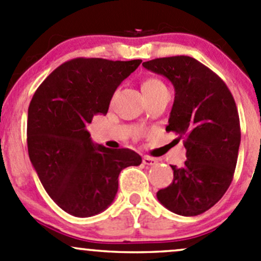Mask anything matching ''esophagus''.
I'll use <instances>...</instances> for the list:
<instances>
[{"instance_id": "esophagus-1", "label": "esophagus", "mask_w": 261, "mask_h": 261, "mask_svg": "<svg viewBox=\"0 0 261 261\" xmlns=\"http://www.w3.org/2000/svg\"><path fill=\"white\" fill-rule=\"evenodd\" d=\"M143 163H144V164H145V165H154V164H156L158 160L154 159V158L144 156V158H143Z\"/></svg>"}]
</instances>
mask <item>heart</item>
<instances>
[{
  "label": "heart",
  "instance_id": "1",
  "mask_svg": "<svg viewBox=\"0 0 261 261\" xmlns=\"http://www.w3.org/2000/svg\"><path fill=\"white\" fill-rule=\"evenodd\" d=\"M164 89H167V87H165V84L159 78L147 77L141 81V92H143L146 99L155 96L159 92L164 91Z\"/></svg>",
  "mask_w": 261,
  "mask_h": 261
}]
</instances>
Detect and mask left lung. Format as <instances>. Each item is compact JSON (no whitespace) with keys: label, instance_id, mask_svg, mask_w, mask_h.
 <instances>
[{"label":"left lung","instance_id":"obj_1","mask_svg":"<svg viewBox=\"0 0 261 261\" xmlns=\"http://www.w3.org/2000/svg\"><path fill=\"white\" fill-rule=\"evenodd\" d=\"M143 65L174 86L167 131L183 138L187 150L184 165H172L173 181L156 197L177 215H201L222 198L232 181L241 141L235 99L225 82L194 58H158Z\"/></svg>","mask_w":261,"mask_h":261}]
</instances>
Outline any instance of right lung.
<instances>
[{
  "label": "right lung",
  "mask_w": 261,
  "mask_h": 261,
  "mask_svg": "<svg viewBox=\"0 0 261 261\" xmlns=\"http://www.w3.org/2000/svg\"><path fill=\"white\" fill-rule=\"evenodd\" d=\"M143 60L75 58L39 86L29 106L28 150L50 198L75 217L105 211L115 199L118 174L140 165L130 149L94 145L87 126L109 111L116 88Z\"/></svg>",
  "instance_id": "1"
}]
</instances>
